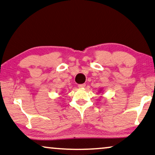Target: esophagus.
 Returning a JSON list of instances; mask_svg holds the SVG:
<instances>
[{
  "instance_id": "1",
  "label": "esophagus",
  "mask_w": 155,
  "mask_h": 155,
  "mask_svg": "<svg viewBox=\"0 0 155 155\" xmlns=\"http://www.w3.org/2000/svg\"><path fill=\"white\" fill-rule=\"evenodd\" d=\"M85 84H79L78 85V87H79V88H81V89H83V88H84L85 87Z\"/></svg>"
}]
</instances>
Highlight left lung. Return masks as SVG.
Returning a JSON list of instances; mask_svg holds the SVG:
<instances>
[{"label": "left lung", "instance_id": "left-lung-1", "mask_svg": "<svg viewBox=\"0 0 155 155\" xmlns=\"http://www.w3.org/2000/svg\"><path fill=\"white\" fill-rule=\"evenodd\" d=\"M101 91H102V90H100V92H101Z\"/></svg>", "mask_w": 155, "mask_h": 155}]
</instances>
